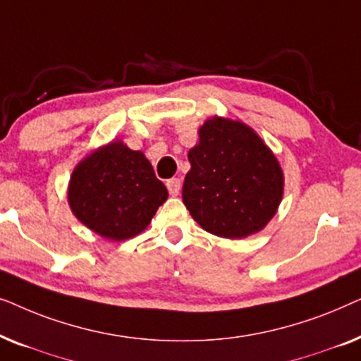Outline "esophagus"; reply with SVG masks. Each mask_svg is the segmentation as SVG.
Returning a JSON list of instances; mask_svg holds the SVG:
<instances>
[{"label":"esophagus","instance_id":"1","mask_svg":"<svg viewBox=\"0 0 361 361\" xmlns=\"http://www.w3.org/2000/svg\"><path fill=\"white\" fill-rule=\"evenodd\" d=\"M167 185V190H169L171 195H177L180 192V179H177V177H172V179H169L166 182Z\"/></svg>","mask_w":361,"mask_h":361}]
</instances>
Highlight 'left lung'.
<instances>
[{"instance_id":"left-lung-1","label":"left lung","mask_w":361,"mask_h":361,"mask_svg":"<svg viewBox=\"0 0 361 361\" xmlns=\"http://www.w3.org/2000/svg\"><path fill=\"white\" fill-rule=\"evenodd\" d=\"M189 151L182 202L202 228L245 238L273 219L283 199V171L261 137L243 123L214 118Z\"/></svg>"}]
</instances>
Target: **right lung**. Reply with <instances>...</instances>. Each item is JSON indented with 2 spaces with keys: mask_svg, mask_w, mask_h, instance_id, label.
I'll list each match as a JSON object with an SVG mask.
<instances>
[{
  "mask_svg": "<svg viewBox=\"0 0 361 361\" xmlns=\"http://www.w3.org/2000/svg\"><path fill=\"white\" fill-rule=\"evenodd\" d=\"M167 199L151 162L123 142H111L75 167L68 204L82 224L108 240H128L149 225Z\"/></svg>",
  "mask_w": 361,
  "mask_h": 361,
  "instance_id": "1",
  "label": "right lung"
}]
</instances>
